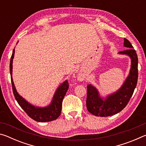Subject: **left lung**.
Masks as SVG:
<instances>
[{
	"instance_id": "left-lung-1",
	"label": "left lung",
	"mask_w": 146,
	"mask_h": 146,
	"mask_svg": "<svg viewBox=\"0 0 146 146\" xmlns=\"http://www.w3.org/2000/svg\"><path fill=\"white\" fill-rule=\"evenodd\" d=\"M124 46L129 48L119 52L126 54L131 58V67L125 83L117 93L102 100L98 96L95 88L91 85L87 86L86 106L88 111L97 117H108L121 111L129 102L137 86L138 80V56L130 42L124 38Z\"/></svg>"
}]
</instances>
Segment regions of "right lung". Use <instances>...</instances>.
<instances>
[{"label": "right lung", "mask_w": 146, "mask_h": 146, "mask_svg": "<svg viewBox=\"0 0 146 146\" xmlns=\"http://www.w3.org/2000/svg\"><path fill=\"white\" fill-rule=\"evenodd\" d=\"M14 53L15 49H13L12 55L11 56L9 70H10L11 81L13 95L17 102H18L19 106L23 109L24 111L28 114L29 117L34 120L36 121V122H45L56 120L60 116L61 113L62 103L64 96H65L69 88L68 81H65L58 88V90H56L55 94V96H54L52 102H51V104L48 107L44 108H38L30 105L19 95L15 90V88L14 83L11 76L12 68H13L12 62H13V58L14 57Z\"/></svg>", "instance_id": "right-lung-1"}]
</instances>
